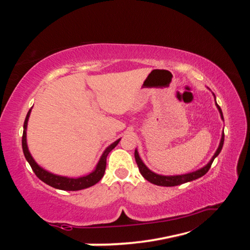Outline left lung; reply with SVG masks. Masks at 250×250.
Listing matches in <instances>:
<instances>
[{"label": "left lung", "instance_id": "1", "mask_svg": "<svg viewBox=\"0 0 250 250\" xmlns=\"http://www.w3.org/2000/svg\"><path fill=\"white\" fill-rule=\"evenodd\" d=\"M216 105H217V108L219 110V113H221V116H222V119H224L221 107H219L217 104H216ZM224 137H225V135H224V133H223L222 139H221V143H219L218 149H217L216 152H215L214 156H213V158H211V160L209 161L208 164H207V166H205L204 167H202L201 170H197V171L192 172V173H188V174L174 175V176H164V175L155 174V173L150 171L149 168H147L145 166V163L142 162V160L140 159V156H139V153H138L137 150L134 151L135 162H137V164H138L139 171H140L142 176L145 177L146 180L151 182V183H153L155 185H159V186H176V185H181V184H183V183H186V182H191V181L196 180V179H198V177L205 175L206 173L208 172V170H209L210 167H211V163H213L214 159L216 158V156L219 154V152L222 151V147H223V145H224Z\"/></svg>", "mask_w": 250, "mask_h": 250}]
</instances>
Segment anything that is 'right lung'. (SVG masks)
I'll list each match as a JSON object with an SVG mask.
<instances>
[{"label": "right lung", "instance_id": "1", "mask_svg": "<svg viewBox=\"0 0 250 250\" xmlns=\"http://www.w3.org/2000/svg\"><path fill=\"white\" fill-rule=\"evenodd\" d=\"M29 113H31V110L27 112V116H26V118H25V121H24L22 147H23L25 159L27 160V162L29 163V166H31L33 172L35 173V175L39 177L41 181H43L44 183H46L49 186H52V188L62 189V191H79V189L90 188V186L95 185L96 183H98V182L103 179L104 171H105V166H107V156L109 154V152L111 151L113 147L118 145V143H119L120 139L119 140H117L116 142H113L111 146H109L107 149L104 150V154L101 155L98 164H97L95 171L91 172L90 174H88L86 176L77 177V179H70V177L55 175V174H52V173L45 171L44 168H42L39 164L34 161V159L32 158V155H31V153H29V151L27 149L26 128H27V121H28Z\"/></svg>", "mask_w": 250, "mask_h": 250}]
</instances>
